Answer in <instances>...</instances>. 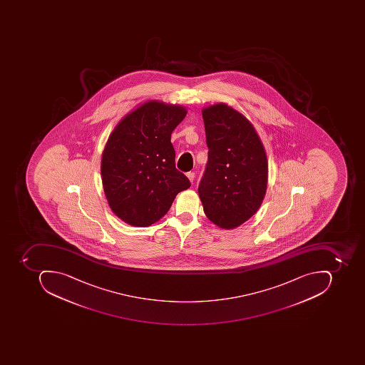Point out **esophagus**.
<instances>
[{
	"label": "esophagus",
	"mask_w": 365,
	"mask_h": 365,
	"mask_svg": "<svg viewBox=\"0 0 365 365\" xmlns=\"http://www.w3.org/2000/svg\"><path fill=\"white\" fill-rule=\"evenodd\" d=\"M186 177L188 178L190 181L193 182L194 178H195V173H194V172H188V173H186Z\"/></svg>",
	"instance_id": "esophagus-1"
}]
</instances>
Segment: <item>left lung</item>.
<instances>
[{"instance_id":"8db88e82","label":"left lung","mask_w":365,"mask_h":365,"mask_svg":"<svg viewBox=\"0 0 365 365\" xmlns=\"http://www.w3.org/2000/svg\"><path fill=\"white\" fill-rule=\"evenodd\" d=\"M208 161L198 194L210 222L234 229L260 208L267 192V159L246 117L224 103L202 108Z\"/></svg>"}]
</instances>
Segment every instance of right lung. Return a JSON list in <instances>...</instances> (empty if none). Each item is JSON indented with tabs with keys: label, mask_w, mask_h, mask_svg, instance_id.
<instances>
[{
	"label": "right lung",
	"mask_w": 365,
	"mask_h": 365,
	"mask_svg": "<svg viewBox=\"0 0 365 365\" xmlns=\"http://www.w3.org/2000/svg\"><path fill=\"white\" fill-rule=\"evenodd\" d=\"M180 105L143 103L115 127L101 163L108 205L123 222L147 227L165 216L191 183L175 168L172 131L183 120Z\"/></svg>",
	"instance_id": "obj_1"
}]
</instances>
